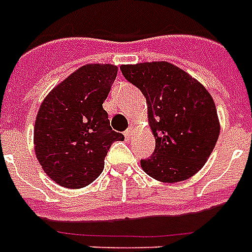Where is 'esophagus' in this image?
<instances>
[{
  "label": "esophagus",
  "mask_w": 252,
  "mask_h": 252,
  "mask_svg": "<svg viewBox=\"0 0 252 252\" xmlns=\"http://www.w3.org/2000/svg\"><path fill=\"white\" fill-rule=\"evenodd\" d=\"M132 132H133V126H129V128L124 132V136H126V138H129L130 136H132Z\"/></svg>",
  "instance_id": "1"
}]
</instances>
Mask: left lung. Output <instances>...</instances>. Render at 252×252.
I'll return each mask as SVG.
<instances>
[{
	"instance_id": "left-lung-1",
	"label": "left lung",
	"mask_w": 252,
	"mask_h": 252,
	"mask_svg": "<svg viewBox=\"0 0 252 252\" xmlns=\"http://www.w3.org/2000/svg\"><path fill=\"white\" fill-rule=\"evenodd\" d=\"M126 80L146 99L149 126L156 138L142 170L163 183L182 182L205 165L220 134L211 94L199 81L166 61L122 65Z\"/></svg>"
}]
</instances>
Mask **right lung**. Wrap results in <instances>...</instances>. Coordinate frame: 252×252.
<instances>
[{
  "label": "right lung",
  "instance_id": "right-lung-1",
  "mask_svg": "<svg viewBox=\"0 0 252 252\" xmlns=\"http://www.w3.org/2000/svg\"><path fill=\"white\" fill-rule=\"evenodd\" d=\"M116 74L115 65H84L40 104L33 128L35 153L45 174L63 187L93 183L104 168L111 145L124 140L112 130L103 110Z\"/></svg>",
  "mask_w": 252,
  "mask_h": 252
}]
</instances>
